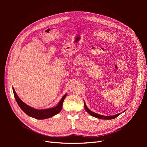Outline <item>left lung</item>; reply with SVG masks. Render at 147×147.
<instances>
[{
  "instance_id": "8db88e82",
  "label": "left lung",
  "mask_w": 147,
  "mask_h": 147,
  "mask_svg": "<svg viewBox=\"0 0 147 147\" xmlns=\"http://www.w3.org/2000/svg\"><path fill=\"white\" fill-rule=\"evenodd\" d=\"M84 109H85L86 112L91 115V116L94 117H96L97 118H99V119H114L115 118H117V117H118L119 115L121 114V113H118V114H117V115H112V116H104V115H99V114H97V113H96L94 112H92V111H91L90 109H89L86 105V104L85 102H84Z\"/></svg>"
}]
</instances>
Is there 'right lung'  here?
Returning a JSON list of instances; mask_svg holds the SVG:
<instances>
[{"instance_id": "right-lung-1", "label": "right lung", "mask_w": 147, "mask_h": 147, "mask_svg": "<svg viewBox=\"0 0 147 147\" xmlns=\"http://www.w3.org/2000/svg\"><path fill=\"white\" fill-rule=\"evenodd\" d=\"M13 93H14V96L16 101L20 106V107L22 109V110L28 115H29V117H31L37 119H43L48 118H51L53 116H55L56 114L59 113L62 109L64 100L65 99L67 96V94H65L63 97H62V99L59 102V104H57V106L55 107L47 109L38 110L33 107H31L26 104L24 102L22 101L20 99V97L16 94L14 88H13Z\"/></svg>"}]
</instances>
